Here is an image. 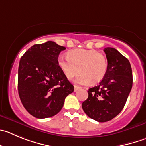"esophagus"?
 <instances>
[{"label":"esophagus","instance_id":"34e87169","mask_svg":"<svg viewBox=\"0 0 146 146\" xmlns=\"http://www.w3.org/2000/svg\"><path fill=\"white\" fill-rule=\"evenodd\" d=\"M80 89H81V87H79V86H77V85H74V92H77V90H80Z\"/></svg>","mask_w":146,"mask_h":146}]
</instances>
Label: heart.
Instances as JSON below:
<instances>
[{"mask_svg": "<svg viewBox=\"0 0 146 146\" xmlns=\"http://www.w3.org/2000/svg\"><path fill=\"white\" fill-rule=\"evenodd\" d=\"M58 65L65 77L72 80L81 72L76 82L85 84L91 82L96 83L105 75L108 62L105 56L95 49H74L69 51L67 57L59 56Z\"/></svg>", "mask_w": 146, "mask_h": 146, "instance_id": "obj_1", "label": "heart"}]
</instances>
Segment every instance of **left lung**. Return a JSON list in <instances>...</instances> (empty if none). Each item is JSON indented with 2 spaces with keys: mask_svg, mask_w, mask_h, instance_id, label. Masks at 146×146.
Listing matches in <instances>:
<instances>
[{
  "mask_svg": "<svg viewBox=\"0 0 146 146\" xmlns=\"http://www.w3.org/2000/svg\"><path fill=\"white\" fill-rule=\"evenodd\" d=\"M108 69L99 85L89 89L82 109L88 117L100 123L109 121L124 108L133 86V73L127 58L111 47L104 49Z\"/></svg>",
  "mask_w": 146,
  "mask_h": 146,
  "instance_id": "8db88e82",
  "label": "left lung"
}]
</instances>
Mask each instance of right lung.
Returning <instances> with one entry per match:
<instances>
[{
	"label": "right lung",
	"instance_id": "obj_1",
	"mask_svg": "<svg viewBox=\"0 0 146 146\" xmlns=\"http://www.w3.org/2000/svg\"><path fill=\"white\" fill-rule=\"evenodd\" d=\"M66 48L54 41L35 44L21 56L18 72L21 101L29 114L36 118L59 113L74 86L58 65V57Z\"/></svg>",
	"mask_w": 146,
	"mask_h": 146
}]
</instances>
